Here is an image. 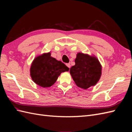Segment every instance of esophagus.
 Returning <instances> with one entry per match:
<instances>
[{"mask_svg":"<svg viewBox=\"0 0 132 132\" xmlns=\"http://www.w3.org/2000/svg\"><path fill=\"white\" fill-rule=\"evenodd\" d=\"M66 66H68L69 68H70L71 65H70V63H66Z\"/></svg>","mask_w":132,"mask_h":132,"instance_id":"obj_1","label":"esophagus"}]
</instances>
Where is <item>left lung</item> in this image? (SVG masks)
Returning <instances> with one entry per match:
<instances>
[{"instance_id": "left-lung-1", "label": "left lung", "mask_w": 132, "mask_h": 132, "mask_svg": "<svg viewBox=\"0 0 132 132\" xmlns=\"http://www.w3.org/2000/svg\"><path fill=\"white\" fill-rule=\"evenodd\" d=\"M75 63L70 73L77 86L86 89L96 85L102 74V67L97 59L79 53Z\"/></svg>"}]
</instances>
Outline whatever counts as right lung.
Here are the masks:
<instances>
[{
  "label": "right lung",
  "instance_id": "obj_1",
  "mask_svg": "<svg viewBox=\"0 0 132 132\" xmlns=\"http://www.w3.org/2000/svg\"><path fill=\"white\" fill-rule=\"evenodd\" d=\"M69 70V68L63 62L52 57L48 53L35 59L30 71L35 83L45 88L52 86L61 72Z\"/></svg>",
  "mask_w": 132,
  "mask_h": 132
}]
</instances>
